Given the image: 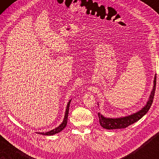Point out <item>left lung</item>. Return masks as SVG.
Here are the masks:
<instances>
[{
  "label": "left lung",
  "mask_w": 159,
  "mask_h": 159,
  "mask_svg": "<svg viewBox=\"0 0 159 159\" xmlns=\"http://www.w3.org/2000/svg\"><path fill=\"white\" fill-rule=\"evenodd\" d=\"M156 75H155V77L153 80V87L152 90L151 95L148 98V101H147V103L145 104L143 108H141L140 111H137L134 114L128 115L126 116L118 117V118H109V117H106L102 115L101 113H98L99 117V122L100 125L104 129H124V128L127 127L128 126L132 125L136 121L142 118L143 116H145L148 111V110L151 108L153 101L154 94H155L156 90Z\"/></svg>",
  "instance_id": "obj_1"
}]
</instances>
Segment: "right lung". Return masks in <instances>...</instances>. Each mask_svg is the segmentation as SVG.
I'll return each mask as SVG.
<instances>
[{
    "label": "right lung",
    "instance_id": "add662e5",
    "mask_svg": "<svg viewBox=\"0 0 159 159\" xmlns=\"http://www.w3.org/2000/svg\"><path fill=\"white\" fill-rule=\"evenodd\" d=\"M71 101V99L69 100L68 104L66 106V111H65V115H64V120H63L62 123L61 125L57 127L55 129L51 130L49 132H38V134H43V135H53V134H57L58 132H60L61 131H62L63 129L66 127V126L67 125V120H68V114H69V106H70V103Z\"/></svg>",
    "mask_w": 159,
    "mask_h": 159
}]
</instances>
